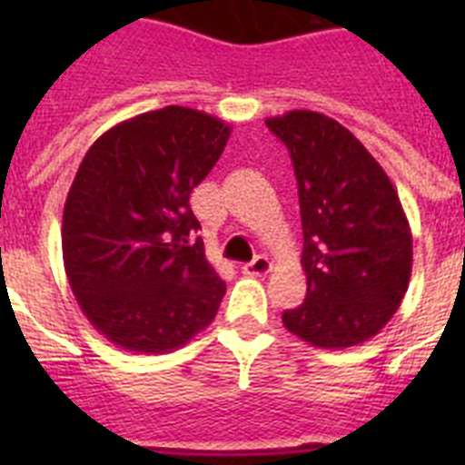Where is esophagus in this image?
<instances>
[{
  "label": "esophagus",
  "mask_w": 465,
  "mask_h": 465,
  "mask_svg": "<svg viewBox=\"0 0 465 465\" xmlns=\"http://www.w3.org/2000/svg\"><path fill=\"white\" fill-rule=\"evenodd\" d=\"M272 270V262H270L268 256H256L252 262H244L242 265V272L249 274V277H262Z\"/></svg>",
  "instance_id": "esophagus-1"
}]
</instances>
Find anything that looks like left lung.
<instances>
[{"label": "left lung", "mask_w": 465, "mask_h": 465, "mask_svg": "<svg viewBox=\"0 0 465 465\" xmlns=\"http://www.w3.org/2000/svg\"><path fill=\"white\" fill-rule=\"evenodd\" d=\"M293 160L307 298L282 322L312 347L371 340L405 298L412 232L398 193L363 143L338 121L295 109L265 121Z\"/></svg>", "instance_id": "left-lung-1"}]
</instances>
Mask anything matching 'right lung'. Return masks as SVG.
<instances>
[{"mask_svg":"<svg viewBox=\"0 0 465 465\" xmlns=\"http://www.w3.org/2000/svg\"><path fill=\"white\" fill-rule=\"evenodd\" d=\"M230 125L165 106L106 130L81 160L63 213L72 293L94 331L134 354H165L213 322L225 282L193 240L191 191Z\"/></svg>","mask_w":465,"mask_h":465,"instance_id":"add662e5","label":"right lung"}]
</instances>
